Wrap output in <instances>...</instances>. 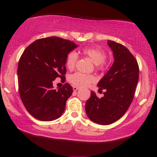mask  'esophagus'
Listing matches in <instances>:
<instances>
[{
  "mask_svg": "<svg viewBox=\"0 0 157 157\" xmlns=\"http://www.w3.org/2000/svg\"><path fill=\"white\" fill-rule=\"evenodd\" d=\"M73 91H78V90L79 89V87H78V86H73Z\"/></svg>",
  "mask_w": 157,
  "mask_h": 157,
  "instance_id": "esophagus-1",
  "label": "esophagus"
}]
</instances>
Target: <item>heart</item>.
Here are the masks:
<instances>
[{
	"label": "heart",
	"mask_w": 157,
	"mask_h": 157,
	"mask_svg": "<svg viewBox=\"0 0 157 157\" xmlns=\"http://www.w3.org/2000/svg\"><path fill=\"white\" fill-rule=\"evenodd\" d=\"M82 53L90 58L95 65L103 68L105 60L107 58V53L102 48L98 47H87L82 50ZM78 56L75 52H70L67 55L66 59V65L69 70H72L75 67ZM68 80L74 86L84 87L94 81V78L92 75H86L79 72H77L69 76Z\"/></svg>",
	"instance_id": "b5f03b06"
}]
</instances>
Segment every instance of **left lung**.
Listing matches in <instances>:
<instances>
[{"label":"left lung","mask_w":157,"mask_h":157,"mask_svg":"<svg viewBox=\"0 0 157 157\" xmlns=\"http://www.w3.org/2000/svg\"><path fill=\"white\" fill-rule=\"evenodd\" d=\"M107 44L114 62L98 84L99 90L106 89V92L98 98L91 91L85 105L90 120L102 125L114 123L125 113L134 98L139 73L136 59L125 46L113 41Z\"/></svg>","instance_id":"8db88e82"}]
</instances>
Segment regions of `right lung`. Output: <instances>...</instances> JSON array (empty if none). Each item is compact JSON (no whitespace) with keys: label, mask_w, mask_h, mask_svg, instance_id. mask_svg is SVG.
Masks as SVG:
<instances>
[{"label":"right lung","mask_w":157,"mask_h":157,"mask_svg":"<svg viewBox=\"0 0 157 157\" xmlns=\"http://www.w3.org/2000/svg\"><path fill=\"white\" fill-rule=\"evenodd\" d=\"M78 45L57 36L34 41L26 48L18 62V91L27 111L41 121L59 118L73 92L68 83L54 89L52 81L65 82L67 55Z\"/></svg>","instance_id":"right-lung-1"}]
</instances>
